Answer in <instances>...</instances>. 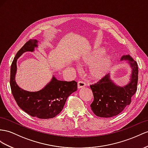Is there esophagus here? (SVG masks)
<instances>
[{
	"label": "esophagus",
	"instance_id": "esophagus-1",
	"mask_svg": "<svg viewBox=\"0 0 148 148\" xmlns=\"http://www.w3.org/2000/svg\"><path fill=\"white\" fill-rule=\"evenodd\" d=\"M86 86V83L84 82H83L82 81H79L77 82V88L78 89H81V88H84V87Z\"/></svg>",
	"mask_w": 148,
	"mask_h": 148
}]
</instances>
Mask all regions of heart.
<instances>
[{"mask_svg":"<svg viewBox=\"0 0 148 148\" xmlns=\"http://www.w3.org/2000/svg\"><path fill=\"white\" fill-rule=\"evenodd\" d=\"M103 47H97L88 54L82 57L80 63L83 65L90 64L88 74L93 79H100L104 77L110 69L112 64V57L110 54H104Z\"/></svg>","mask_w":148,"mask_h":148,"instance_id":"obj_1","label":"heart"}]
</instances>
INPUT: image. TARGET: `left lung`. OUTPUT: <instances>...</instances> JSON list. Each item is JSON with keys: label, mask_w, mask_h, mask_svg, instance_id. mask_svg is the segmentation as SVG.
Wrapping results in <instances>:
<instances>
[{"label": "left lung", "mask_w": 148, "mask_h": 148, "mask_svg": "<svg viewBox=\"0 0 148 148\" xmlns=\"http://www.w3.org/2000/svg\"><path fill=\"white\" fill-rule=\"evenodd\" d=\"M127 60L131 68L130 82L126 85H117L109 74L96 84L90 85L94 100L90 104L94 114L101 117L117 116L131 103V97L137 90L138 67L130 55L122 56L121 60Z\"/></svg>", "instance_id": "8db88e82"}]
</instances>
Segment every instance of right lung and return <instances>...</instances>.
Here are the masks:
<instances>
[{
  "instance_id": "1",
  "label": "right lung",
  "mask_w": 148,
  "mask_h": 148,
  "mask_svg": "<svg viewBox=\"0 0 148 148\" xmlns=\"http://www.w3.org/2000/svg\"><path fill=\"white\" fill-rule=\"evenodd\" d=\"M37 47V40L31 39L17 52L10 67V88L18 107L24 111L39 119H50L61 112L67 97L77 90V84L75 81L58 80L53 75L51 81L38 91L30 92L21 89L16 81L17 59L24 52L34 51Z\"/></svg>"
}]
</instances>
